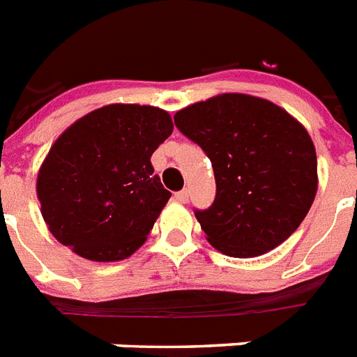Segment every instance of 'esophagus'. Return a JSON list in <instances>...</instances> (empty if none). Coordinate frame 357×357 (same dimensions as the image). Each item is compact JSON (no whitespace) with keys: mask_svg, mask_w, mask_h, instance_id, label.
<instances>
[{"mask_svg":"<svg viewBox=\"0 0 357 357\" xmlns=\"http://www.w3.org/2000/svg\"><path fill=\"white\" fill-rule=\"evenodd\" d=\"M174 198H176V202H179V204H187V202H189V190H178V192L174 195Z\"/></svg>","mask_w":357,"mask_h":357,"instance_id":"34e87169","label":"esophagus"}]
</instances>
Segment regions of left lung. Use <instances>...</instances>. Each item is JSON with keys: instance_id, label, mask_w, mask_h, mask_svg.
Segmentation results:
<instances>
[{"instance_id": "8db88e82", "label": "left lung", "mask_w": 357, "mask_h": 357, "mask_svg": "<svg viewBox=\"0 0 357 357\" xmlns=\"http://www.w3.org/2000/svg\"><path fill=\"white\" fill-rule=\"evenodd\" d=\"M174 122L211 159L217 196L195 215L215 248L255 257L298 228L317 195V153L287 111L222 94L181 109Z\"/></svg>"}]
</instances>
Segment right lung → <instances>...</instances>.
<instances>
[{"label":"right lung","instance_id":"right-lung-1","mask_svg":"<svg viewBox=\"0 0 357 357\" xmlns=\"http://www.w3.org/2000/svg\"><path fill=\"white\" fill-rule=\"evenodd\" d=\"M172 129L167 111L133 103L105 105L72 123L36 179L53 237L92 261L133 254L170 198L150 159Z\"/></svg>","mask_w":357,"mask_h":357}]
</instances>
